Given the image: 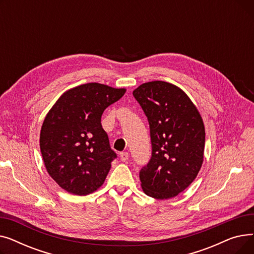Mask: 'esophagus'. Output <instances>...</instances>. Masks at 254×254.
I'll return each mask as SVG.
<instances>
[{
	"label": "esophagus",
	"mask_w": 254,
	"mask_h": 254,
	"mask_svg": "<svg viewBox=\"0 0 254 254\" xmlns=\"http://www.w3.org/2000/svg\"><path fill=\"white\" fill-rule=\"evenodd\" d=\"M129 157V154L127 152H122L120 153V159H122L123 162H127Z\"/></svg>",
	"instance_id": "1"
}]
</instances>
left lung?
Listing matches in <instances>:
<instances>
[{
	"instance_id": "1",
	"label": "left lung",
	"mask_w": 254,
	"mask_h": 254,
	"mask_svg": "<svg viewBox=\"0 0 254 254\" xmlns=\"http://www.w3.org/2000/svg\"><path fill=\"white\" fill-rule=\"evenodd\" d=\"M147 116L152 154L140 171L142 190L151 197H174L192 183L204 162L205 127L195 105L178 86L146 82L132 91Z\"/></svg>"
}]
</instances>
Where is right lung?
<instances>
[{
	"instance_id": "add662e5",
	"label": "right lung",
	"mask_w": 254,
	"mask_h": 254,
	"mask_svg": "<svg viewBox=\"0 0 254 254\" xmlns=\"http://www.w3.org/2000/svg\"><path fill=\"white\" fill-rule=\"evenodd\" d=\"M126 91L96 82L79 85L64 91L46 114L40 149L48 174L65 191L87 195L104 184L116 153L101 117Z\"/></svg>"
}]
</instances>
